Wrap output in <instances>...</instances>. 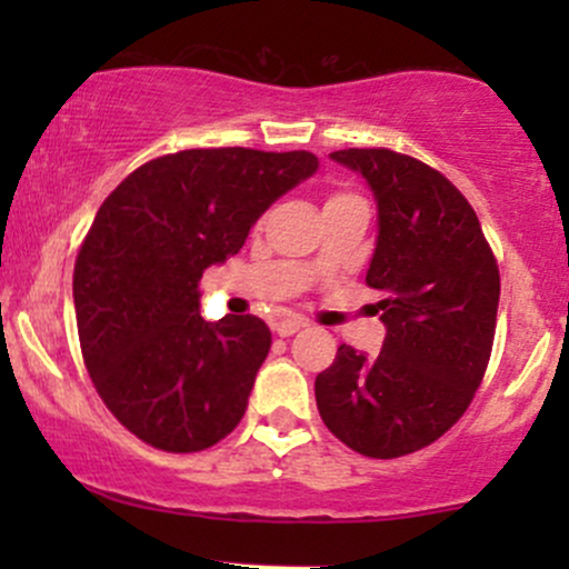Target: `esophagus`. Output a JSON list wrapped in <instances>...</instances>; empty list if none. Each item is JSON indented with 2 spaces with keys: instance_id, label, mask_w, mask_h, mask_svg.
<instances>
[{
  "instance_id": "obj_1",
  "label": "esophagus",
  "mask_w": 569,
  "mask_h": 569,
  "mask_svg": "<svg viewBox=\"0 0 569 569\" xmlns=\"http://www.w3.org/2000/svg\"><path fill=\"white\" fill-rule=\"evenodd\" d=\"M302 326H305L302 318H280V321L276 323V331H278V337H291V335H297Z\"/></svg>"
}]
</instances>
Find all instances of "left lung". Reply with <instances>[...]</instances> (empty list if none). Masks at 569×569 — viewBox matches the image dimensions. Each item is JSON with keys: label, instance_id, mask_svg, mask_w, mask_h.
<instances>
[{"label": "left lung", "instance_id": "1", "mask_svg": "<svg viewBox=\"0 0 569 569\" xmlns=\"http://www.w3.org/2000/svg\"><path fill=\"white\" fill-rule=\"evenodd\" d=\"M377 202L367 283L385 342L377 358L339 345L316 377L326 428L358 455L390 460L433 443L468 409L492 352L500 272L471 202L447 176L390 149H342Z\"/></svg>", "mask_w": 569, "mask_h": 569}]
</instances>
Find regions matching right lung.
Returning a JSON list of instances; mask_svg holds the SVG:
<instances>
[{
    "label": "right lung",
    "instance_id": "1",
    "mask_svg": "<svg viewBox=\"0 0 569 569\" xmlns=\"http://www.w3.org/2000/svg\"><path fill=\"white\" fill-rule=\"evenodd\" d=\"M312 152L184 149L149 160L98 208L74 264L84 367L130 433L200 452L246 415L272 335L257 316L202 321V270L227 262Z\"/></svg>",
    "mask_w": 569,
    "mask_h": 569
}]
</instances>
